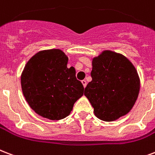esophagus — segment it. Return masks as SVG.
<instances>
[{
	"label": "esophagus",
	"mask_w": 155,
	"mask_h": 155,
	"mask_svg": "<svg viewBox=\"0 0 155 155\" xmlns=\"http://www.w3.org/2000/svg\"><path fill=\"white\" fill-rule=\"evenodd\" d=\"M81 82H82V84H83V85H84V87L85 88L86 85H87V82H86V80H82Z\"/></svg>",
	"instance_id": "1"
}]
</instances>
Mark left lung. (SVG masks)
<instances>
[{"instance_id": "8db88e82", "label": "left lung", "mask_w": 155, "mask_h": 155, "mask_svg": "<svg viewBox=\"0 0 155 155\" xmlns=\"http://www.w3.org/2000/svg\"><path fill=\"white\" fill-rule=\"evenodd\" d=\"M92 81L84 95L99 120L111 122L132 110L140 91V78L123 54L104 50L92 61Z\"/></svg>"}]
</instances>
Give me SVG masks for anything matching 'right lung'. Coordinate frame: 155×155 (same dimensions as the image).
Here are the masks:
<instances>
[{
  "label": "right lung",
  "mask_w": 155,
  "mask_h": 155,
  "mask_svg": "<svg viewBox=\"0 0 155 155\" xmlns=\"http://www.w3.org/2000/svg\"><path fill=\"white\" fill-rule=\"evenodd\" d=\"M68 57L61 49L41 50L27 62L21 75L23 96L39 115L51 120L68 116L84 94V86L75 77Z\"/></svg>",
  "instance_id": "add662e5"
}]
</instances>
